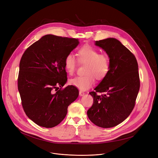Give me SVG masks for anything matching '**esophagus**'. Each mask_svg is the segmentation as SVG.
<instances>
[{
    "instance_id": "obj_1",
    "label": "esophagus",
    "mask_w": 158,
    "mask_h": 158,
    "mask_svg": "<svg viewBox=\"0 0 158 158\" xmlns=\"http://www.w3.org/2000/svg\"><path fill=\"white\" fill-rule=\"evenodd\" d=\"M84 92H83V91H79V95L81 96H84Z\"/></svg>"
}]
</instances>
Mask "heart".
I'll use <instances>...</instances> for the list:
<instances>
[{
	"label": "heart",
	"mask_w": 158,
	"mask_h": 158,
	"mask_svg": "<svg viewBox=\"0 0 158 158\" xmlns=\"http://www.w3.org/2000/svg\"><path fill=\"white\" fill-rule=\"evenodd\" d=\"M79 62L86 64L84 68L85 75L77 76L70 80L71 85L82 91H85L92 87L98 80L103 79L110 70V60L106 55L99 54L94 48L84 45L78 50ZM64 65L67 73L73 75L77 67L75 56L71 53L67 54L64 60Z\"/></svg>",
	"instance_id": "heart-1"
}]
</instances>
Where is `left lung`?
Masks as SVG:
<instances>
[{
    "label": "left lung",
    "mask_w": 158,
    "mask_h": 158,
    "mask_svg": "<svg viewBox=\"0 0 158 158\" xmlns=\"http://www.w3.org/2000/svg\"><path fill=\"white\" fill-rule=\"evenodd\" d=\"M95 45L108 55L110 70L89 93L94 101L87 114L96 125L111 128L123 122L134 108L140 88L138 64L134 55L116 38L96 41Z\"/></svg>",
    "instance_id": "8db88e82"
}]
</instances>
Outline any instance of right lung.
Here are the masks:
<instances>
[{"instance_id": "obj_1", "label": "right lung", "mask_w": 158, "mask_h": 158, "mask_svg": "<svg viewBox=\"0 0 158 158\" xmlns=\"http://www.w3.org/2000/svg\"><path fill=\"white\" fill-rule=\"evenodd\" d=\"M78 39L47 35L28 47L19 64L18 91L27 117L39 126L52 128L65 117L79 96L67 81L64 60L79 45Z\"/></svg>"}]
</instances>
